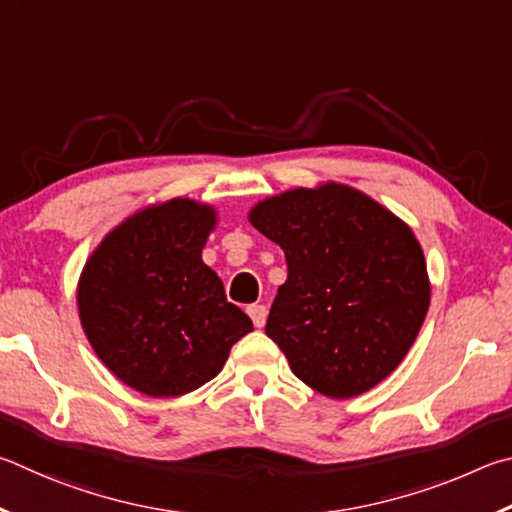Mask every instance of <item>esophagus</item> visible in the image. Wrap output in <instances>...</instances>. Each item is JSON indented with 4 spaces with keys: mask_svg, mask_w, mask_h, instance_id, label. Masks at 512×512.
<instances>
[{
    "mask_svg": "<svg viewBox=\"0 0 512 512\" xmlns=\"http://www.w3.org/2000/svg\"><path fill=\"white\" fill-rule=\"evenodd\" d=\"M251 319H254L256 326H263L265 324V315H251Z\"/></svg>",
    "mask_w": 512,
    "mask_h": 512,
    "instance_id": "1",
    "label": "esophagus"
}]
</instances>
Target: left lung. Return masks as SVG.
Here are the masks:
<instances>
[{
    "instance_id": "8db88e82",
    "label": "left lung",
    "mask_w": 512,
    "mask_h": 512,
    "mask_svg": "<svg viewBox=\"0 0 512 512\" xmlns=\"http://www.w3.org/2000/svg\"><path fill=\"white\" fill-rule=\"evenodd\" d=\"M215 227L206 204L175 197L103 238L78 283L89 344L123 384L175 398L213 380L231 346L254 330L202 263Z\"/></svg>"
}]
</instances>
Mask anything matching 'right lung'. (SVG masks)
<instances>
[{
  "label": "right lung",
  "instance_id": "1",
  "mask_svg": "<svg viewBox=\"0 0 512 512\" xmlns=\"http://www.w3.org/2000/svg\"><path fill=\"white\" fill-rule=\"evenodd\" d=\"M249 220L285 251L288 281L265 333L328 398L373 389L405 360L429 308L423 249L405 222L351 188H294Z\"/></svg>",
  "mask_w": 512,
  "mask_h": 512
}]
</instances>
